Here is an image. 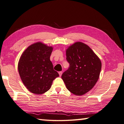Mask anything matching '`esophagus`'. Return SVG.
I'll return each instance as SVG.
<instances>
[{
	"label": "esophagus",
	"mask_w": 124,
	"mask_h": 124,
	"mask_svg": "<svg viewBox=\"0 0 124 124\" xmlns=\"http://www.w3.org/2000/svg\"><path fill=\"white\" fill-rule=\"evenodd\" d=\"M58 73H59V76H60V77H61V76H62V71H60V72H58Z\"/></svg>",
	"instance_id": "1"
}]
</instances>
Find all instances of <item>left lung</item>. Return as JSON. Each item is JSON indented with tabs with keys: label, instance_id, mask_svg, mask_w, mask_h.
Returning a JSON list of instances; mask_svg holds the SVG:
<instances>
[{
	"label": "left lung",
	"instance_id": "8db88e82",
	"mask_svg": "<svg viewBox=\"0 0 124 124\" xmlns=\"http://www.w3.org/2000/svg\"><path fill=\"white\" fill-rule=\"evenodd\" d=\"M67 61L69 68L62 78L67 88L75 95L88 92L98 81L101 62L91 47L81 42H77L66 49Z\"/></svg>",
	"mask_w": 124,
	"mask_h": 124
}]
</instances>
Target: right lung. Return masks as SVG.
I'll list each match as a JSON object with an SVG mask.
<instances>
[{
  "instance_id": "add662e5",
  "label": "right lung",
  "mask_w": 124,
  "mask_h": 124,
  "mask_svg": "<svg viewBox=\"0 0 124 124\" xmlns=\"http://www.w3.org/2000/svg\"><path fill=\"white\" fill-rule=\"evenodd\" d=\"M53 47L41 42L29 46L18 62V70L23 84L29 92L41 95L49 90L53 80L59 77L50 61Z\"/></svg>"
}]
</instances>
